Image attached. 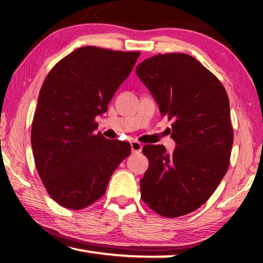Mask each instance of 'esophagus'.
Segmentation results:
<instances>
[{
    "label": "esophagus",
    "instance_id": "1",
    "mask_svg": "<svg viewBox=\"0 0 263 263\" xmlns=\"http://www.w3.org/2000/svg\"><path fill=\"white\" fill-rule=\"evenodd\" d=\"M142 149V144L139 141H131V151L132 153H140Z\"/></svg>",
    "mask_w": 263,
    "mask_h": 263
}]
</instances>
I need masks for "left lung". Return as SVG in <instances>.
<instances>
[{
    "instance_id": "8db88e82",
    "label": "left lung",
    "mask_w": 263,
    "mask_h": 263,
    "mask_svg": "<svg viewBox=\"0 0 263 263\" xmlns=\"http://www.w3.org/2000/svg\"><path fill=\"white\" fill-rule=\"evenodd\" d=\"M136 73L157 101L161 115L174 119L172 154L146 145L149 161L140 180L141 198L159 215L180 217L205 203L226 174L233 145L230 102L210 70L184 53L144 60Z\"/></svg>"
}]
</instances>
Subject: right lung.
<instances>
[{
	"label": "right lung",
	"instance_id": "1",
	"mask_svg": "<svg viewBox=\"0 0 263 263\" xmlns=\"http://www.w3.org/2000/svg\"><path fill=\"white\" fill-rule=\"evenodd\" d=\"M139 55L80 47L58 62L44 81L31 146L48 195L61 206L81 210L95 203L118 164L130 155V144L95 132V118L108 110Z\"/></svg>",
	"mask_w": 263,
	"mask_h": 263
}]
</instances>
